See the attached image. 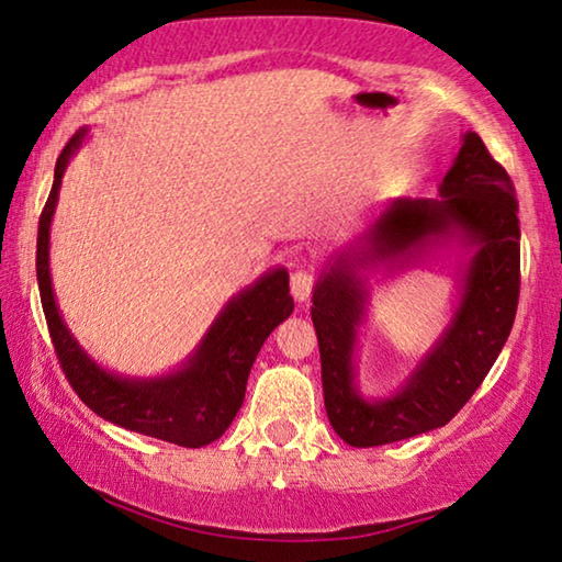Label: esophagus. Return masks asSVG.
I'll return each instance as SVG.
<instances>
[{"label":"esophagus","mask_w":562,"mask_h":562,"mask_svg":"<svg viewBox=\"0 0 562 562\" xmlns=\"http://www.w3.org/2000/svg\"><path fill=\"white\" fill-rule=\"evenodd\" d=\"M313 288H315V272L313 270L297 267V270L290 274V290H292V297H295L297 302H307L310 295H313Z\"/></svg>","instance_id":"34e87169"}]
</instances>
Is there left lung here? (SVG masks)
<instances>
[{
  "label": "left lung",
  "mask_w": 562,
  "mask_h": 562,
  "mask_svg": "<svg viewBox=\"0 0 562 562\" xmlns=\"http://www.w3.org/2000/svg\"><path fill=\"white\" fill-rule=\"evenodd\" d=\"M438 194L387 200L360 243L333 257L315 284L325 409L333 430L352 448L448 425L485 380L513 329L520 295L518 200L510 177L475 132L462 135ZM452 241L470 248L471 260L449 327L395 394L362 398L353 382V347L369 301L367 274L396 273Z\"/></svg>",
  "instance_id": "8db88e82"
}]
</instances>
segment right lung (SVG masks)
<instances>
[{
    "label": "right lung",
    "mask_w": 562,
    "mask_h": 562,
    "mask_svg": "<svg viewBox=\"0 0 562 562\" xmlns=\"http://www.w3.org/2000/svg\"><path fill=\"white\" fill-rule=\"evenodd\" d=\"M87 132V127L79 130L57 157L55 182L37 233V282L59 364L82 403L104 420L182 448H202L222 438L235 420L257 352L272 329L292 315L290 274L284 267H274L229 300L190 358L167 375L130 378L104 370L61 319L49 274V227L61 177Z\"/></svg>",
    "instance_id": "obj_1"
}]
</instances>
